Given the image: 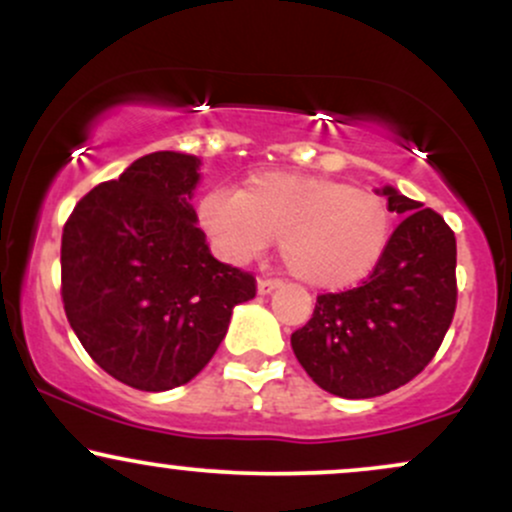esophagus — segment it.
Instances as JSON below:
<instances>
[{
    "instance_id": "esophagus-1",
    "label": "esophagus",
    "mask_w": 512,
    "mask_h": 512,
    "mask_svg": "<svg viewBox=\"0 0 512 512\" xmlns=\"http://www.w3.org/2000/svg\"><path fill=\"white\" fill-rule=\"evenodd\" d=\"M274 289H279V281L274 279H260L257 281V296H269Z\"/></svg>"
}]
</instances>
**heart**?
<instances>
[{"instance_id":"obj_1","label":"heart","mask_w":512,"mask_h":512,"mask_svg":"<svg viewBox=\"0 0 512 512\" xmlns=\"http://www.w3.org/2000/svg\"><path fill=\"white\" fill-rule=\"evenodd\" d=\"M197 223L228 264H248L279 238L286 272L315 291L361 284L392 238L390 204L378 192L284 170L250 175L238 192H204Z\"/></svg>"}]
</instances>
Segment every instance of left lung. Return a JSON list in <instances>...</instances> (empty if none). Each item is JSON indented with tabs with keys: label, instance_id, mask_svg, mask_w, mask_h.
I'll return each instance as SVG.
<instances>
[{
	"label": "left lung",
	"instance_id": "1",
	"mask_svg": "<svg viewBox=\"0 0 512 512\" xmlns=\"http://www.w3.org/2000/svg\"><path fill=\"white\" fill-rule=\"evenodd\" d=\"M404 216L358 289L317 298L291 334L305 373L330 395L368 399L407 385L436 356L457 303V245L443 216L392 185L375 190Z\"/></svg>",
	"mask_w": 512,
	"mask_h": 512
}]
</instances>
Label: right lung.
Segmentation results:
<instances>
[{"mask_svg":"<svg viewBox=\"0 0 512 512\" xmlns=\"http://www.w3.org/2000/svg\"><path fill=\"white\" fill-rule=\"evenodd\" d=\"M197 156L154 151L76 204L62 233L69 325L105 373L134 390L190 383L255 279L211 255L192 197Z\"/></svg>","mask_w":512,"mask_h":512,"instance_id":"1","label":"right lung"}]
</instances>
